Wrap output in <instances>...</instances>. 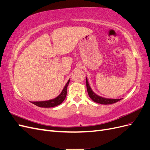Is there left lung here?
<instances>
[{"instance_id":"8db88e82","label":"left lung","mask_w":150,"mask_h":150,"mask_svg":"<svg viewBox=\"0 0 150 150\" xmlns=\"http://www.w3.org/2000/svg\"><path fill=\"white\" fill-rule=\"evenodd\" d=\"M86 87H87L89 96L94 102L99 104H110L115 103L117 101H120L121 99H108V98H104L99 96H98L97 94H95L92 91L91 88L90 86L88 83V79L86 78Z\"/></svg>"}]
</instances>
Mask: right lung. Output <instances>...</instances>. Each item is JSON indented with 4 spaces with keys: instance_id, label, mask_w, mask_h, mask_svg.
Returning a JSON list of instances; mask_svg holds the SVG:
<instances>
[{
    "instance_id": "add662e5",
    "label": "right lung",
    "mask_w": 150,
    "mask_h": 150,
    "mask_svg": "<svg viewBox=\"0 0 150 150\" xmlns=\"http://www.w3.org/2000/svg\"><path fill=\"white\" fill-rule=\"evenodd\" d=\"M69 81H70V79H69V81H67V83L65 85L64 88L63 89L61 93L56 98L51 99V100L44 101H34V102H32V103L40 108H51V107H54L57 105H59V104H61L63 101H64V100L66 98V94H67V88L68 84L69 83Z\"/></svg>"
}]
</instances>
